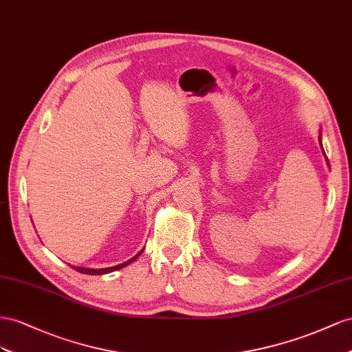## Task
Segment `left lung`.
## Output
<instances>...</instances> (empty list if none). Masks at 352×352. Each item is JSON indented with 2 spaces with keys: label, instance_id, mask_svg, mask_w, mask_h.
I'll list each match as a JSON object with an SVG mask.
<instances>
[{
  "label": "left lung",
  "instance_id": "1",
  "mask_svg": "<svg viewBox=\"0 0 352 352\" xmlns=\"http://www.w3.org/2000/svg\"><path fill=\"white\" fill-rule=\"evenodd\" d=\"M318 143H320V147H321V152H323V155H324V157H326V153H324V150H323V143H321V131H320V135H318ZM326 162H327V166L330 168V165H329V160H327V157H326Z\"/></svg>",
  "mask_w": 352,
  "mask_h": 352
}]
</instances>
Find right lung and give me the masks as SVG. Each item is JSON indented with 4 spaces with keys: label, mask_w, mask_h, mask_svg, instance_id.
Returning <instances> with one entry per match:
<instances>
[{
    "label": "right lung",
    "mask_w": 352,
    "mask_h": 352,
    "mask_svg": "<svg viewBox=\"0 0 352 352\" xmlns=\"http://www.w3.org/2000/svg\"><path fill=\"white\" fill-rule=\"evenodd\" d=\"M143 254V250H140V252L135 255V256H133L131 259H128V261H125V263H122V264H119V265H115V267H109V268H98V270H96V268H85V267H74L76 271H79V273H82V274H89V276H97V274H107V273H112V271H116V270H120V268H124V267H126V265H129L131 263H134V261Z\"/></svg>",
    "instance_id": "add662e5"
}]
</instances>
